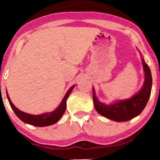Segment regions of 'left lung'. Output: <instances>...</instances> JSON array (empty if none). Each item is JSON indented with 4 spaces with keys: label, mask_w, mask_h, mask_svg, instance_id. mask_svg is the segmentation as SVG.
<instances>
[{
    "label": "left lung",
    "mask_w": 160,
    "mask_h": 160,
    "mask_svg": "<svg viewBox=\"0 0 160 160\" xmlns=\"http://www.w3.org/2000/svg\"><path fill=\"white\" fill-rule=\"evenodd\" d=\"M141 62L144 72L143 84L138 92L129 98L116 100L110 104H106L98 100L95 88L92 87L93 102L95 110L99 114L118 122L128 121L141 114L149 99L152 87V77L149 67L143 58H141Z\"/></svg>",
    "instance_id": "left-lung-1"
}]
</instances>
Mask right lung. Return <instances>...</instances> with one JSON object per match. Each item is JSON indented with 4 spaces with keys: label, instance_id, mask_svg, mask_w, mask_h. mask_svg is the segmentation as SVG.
<instances>
[{
    "label": "right lung",
    "instance_id": "right-lung-1",
    "mask_svg": "<svg viewBox=\"0 0 160 160\" xmlns=\"http://www.w3.org/2000/svg\"><path fill=\"white\" fill-rule=\"evenodd\" d=\"M75 87L76 85H73V86L67 91L64 98H62V101H61L60 105L57 107L56 109H54V111H51V112H45L41 113V114L38 115L30 114V113H28L20 111L12 103V100H11L9 96H8L7 91H6V95H7L8 100V102H9L11 107H12V108L13 109V111H14L15 114L17 115V117H18L21 121H22L26 124H31V125L36 127H47L55 124L56 122H58L59 120L61 119L62 115L64 114L65 109H66L67 99Z\"/></svg>",
    "mask_w": 160,
    "mask_h": 160
}]
</instances>
